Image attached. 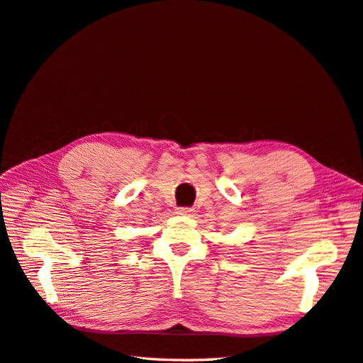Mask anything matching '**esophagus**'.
<instances>
[{"label":"esophagus","mask_w":363,"mask_h":363,"mask_svg":"<svg viewBox=\"0 0 363 363\" xmlns=\"http://www.w3.org/2000/svg\"><path fill=\"white\" fill-rule=\"evenodd\" d=\"M191 212H193V210L190 207H179L178 208L179 215H191Z\"/></svg>","instance_id":"34e87169"}]
</instances>
